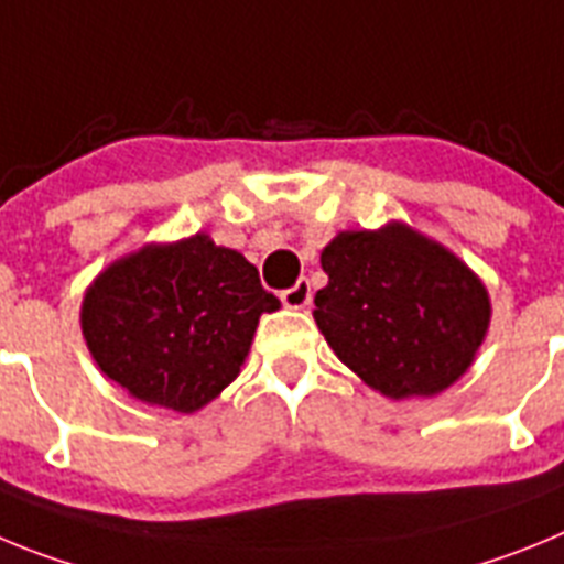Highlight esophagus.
<instances>
[{"label": "esophagus", "mask_w": 564, "mask_h": 564, "mask_svg": "<svg viewBox=\"0 0 564 564\" xmlns=\"http://www.w3.org/2000/svg\"><path fill=\"white\" fill-rule=\"evenodd\" d=\"M279 299H282V305L293 307V311L307 307L311 305V282H307V279H299L296 285L285 288V291L279 293Z\"/></svg>", "instance_id": "esophagus-1"}]
</instances>
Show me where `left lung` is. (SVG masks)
<instances>
[{"mask_svg": "<svg viewBox=\"0 0 564 564\" xmlns=\"http://www.w3.org/2000/svg\"><path fill=\"white\" fill-rule=\"evenodd\" d=\"M316 325L364 383L390 398L455 383L488 330L480 279L406 226L344 231L322 251Z\"/></svg>", "mask_w": 564, "mask_h": 564, "instance_id": "1", "label": "left lung"}]
</instances>
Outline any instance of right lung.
<instances>
[{
	"instance_id": "add662e5",
	"label": "right lung",
	"mask_w": 564,
	"mask_h": 564,
	"mask_svg": "<svg viewBox=\"0 0 564 564\" xmlns=\"http://www.w3.org/2000/svg\"><path fill=\"white\" fill-rule=\"evenodd\" d=\"M276 307L242 253L194 234L109 265L84 296L82 330L129 395L194 412L237 378L259 316Z\"/></svg>"
}]
</instances>
